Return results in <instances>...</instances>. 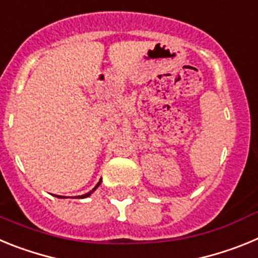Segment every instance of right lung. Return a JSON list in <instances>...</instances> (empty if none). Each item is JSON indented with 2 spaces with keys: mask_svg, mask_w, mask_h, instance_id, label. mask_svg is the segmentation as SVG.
I'll use <instances>...</instances> for the list:
<instances>
[{
  "mask_svg": "<svg viewBox=\"0 0 258 258\" xmlns=\"http://www.w3.org/2000/svg\"><path fill=\"white\" fill-rule=\"evenodd\" d=\"M99 184H101V181L98 182V184H97V186H95V187H94V188H93V190H92V191H89V192H88V194H85V195H83V197H81V198H88V197H89V195H90V194H92V192H94V191H95V188H97V187H98V186H99ZM58 198H61V197H59V195H58ZM79 198H80V197H79Z\"/></svg>",
  "mask_w": 258,
  "mask_h": 258,
  "instance_id": "1",
  "label": "right lung"
}]
</instances>
